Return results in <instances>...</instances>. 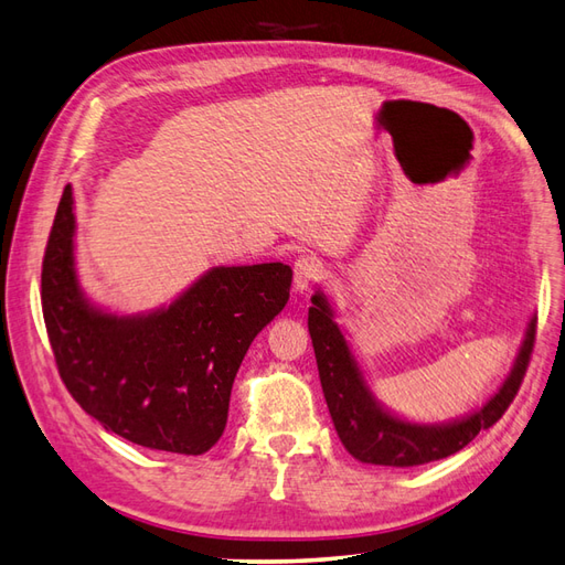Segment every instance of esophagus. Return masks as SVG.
Returning a JSON list of instances; mask_svg holds the SVG:
<instances>
[{
  "label": "esophagus",
  "instance_id": "obj_1",
  "mask_svg": "<svg viewBox=\"0 0 565 565\" xmlns=\"http://www.w3.org/2000/svg\"><path fill=\"white\" fill-rule=\"evenodd\" d=\"M322 274V259L315 257V255H300L294 262V286L296 291H308V286L312 281H318Z\"/></svg>",
  "mask_w": 565,
  "mask_h": 565
}]
</instances>
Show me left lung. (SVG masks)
<instances>
[{
  "label": "left lung",
  "mask_w": 565,
  "mask_h": 565,
  "mask_svg": "<svg viewBox=\"0 0 565 565\" xmlns=\"http://www.w3.org/2000/svg\"><path fill=\"white\" fill-rule=\"evenodd\" d=\"M310 300L308 332L315 359H318L327 409H330L339 440L361 462L416 467L460 452L467 443L479 436V430L491 428L505 414L518 395L524 373H527L536 337V318L530 320L515 365L503 387L479 412L443 426L402 422V418L387 414L371 395L369 385L363 383L359 363L351 356L342 330L332 320V308L327 298L318 291Z\"/></svg>",
  "instance_id": "1"
}]
</instances>
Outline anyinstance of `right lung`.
<instances>
[{
  "label": "right lung",
  "mask_w": 565,
  "mask_h": 565,
  "mask_svg": "<svg viewBox=\"0 0 565 565\" xmlns=\"http://www.w3.org/2000/svg\"><path fill=\"white\" fill-rule=\"evenodd\" d=\"M291 279L281 262L214 267L163 310L135 318L103 312L88 306L76 281L67 185L41 274L45 330L62 383L120 438L202 455L226 428L235 373L257 332L284 310Z\"/></svg>",
  "instance_id": "right-lung-1"
}]
</instances>
